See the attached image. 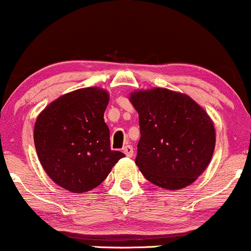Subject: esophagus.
<instances>
[{
  "mask_svg": "<svg viewBox=\"0 0 251 251\" xmlns=\"http://www.w3.org/2000/svg\"><path fill=\"white\" fill-rule=\"evenodd\" d=\"M123 152L126 154V157H132L133 155V148L131 145H126L125 148L123 149Z\"/></svg>",
  "mask_w": 251,
  "mask_h": 251,
  "instance_id": "esophagus-1",
  "label": "esophagus"
}]
</instances>
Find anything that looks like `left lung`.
<instances>
[{"label":"left lung","instance_id":"obj_1","mask_svg":"<svg viewBox=\"0 0 251 251\" xmlns=\"http://www.w3.org/2000/svg\"><path fill=\"white\" fill-rule=\"evenodd\" d=\"M139 114L140 140L135 164L154 185L179 190L209 165L216 133L208 113L177 92L152 88L129 97Z\"/></svg>","mask_w":251,"mask_h":251}]
</instances>
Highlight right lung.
Wrapping results in <instances>:
<instances>
[{
	"label": "right lung",
	"instance_id": "obj_1",
	"mask_svg": "<svg viewBox=\"0 0 251 251\" xmlns=\"http://www.w3.org/2000/svg\"><path fill=\"white\" fill-rule=\"evenodd\" d=\"M107 103L103 89H76L50 102L36 119L34 143L42 168L57 185L74 194L100 185L125 157L111 150L103 120Z\"/></svg>",
	"mask_w": 251,
	"mask_h": 251
}]
</instances>
